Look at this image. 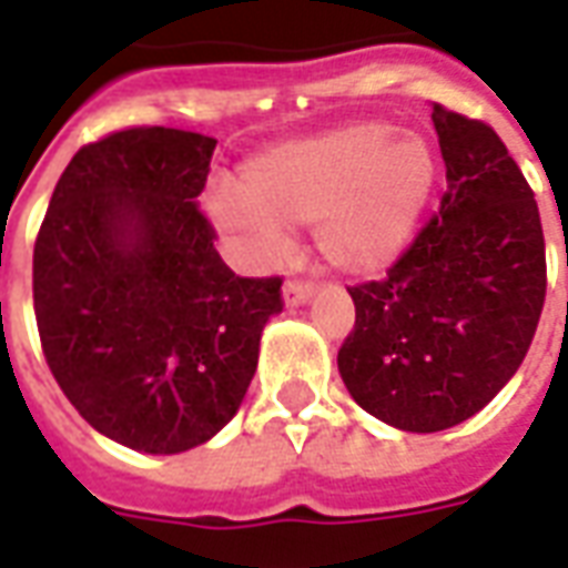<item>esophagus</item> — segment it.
<instances>
[{"mask_svg": "<svg viewBox=\"0 0 568 568\" xmlns=\"http://www.w3.org/2000/svg\"><path fill=\"white\" fill-rule=\"evenodd\" d=\"M310 297H313V285L310 283H285L283 285L285 307H301V304H307Z\"/></svg>", "mask_w": 568, "mask_h": 568, "instance_id": "esophagus-1", "label": "esophagus"}]
</instances>
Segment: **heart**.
<instances>
[{
	"mask_svg": "<svg viewBox=\"0 0 568 568\" xmlns=\"http://www.w3.org/2000/svg\"><path fill=\"white\" fill-rule=\"evenodd\" d=\"M435 179L438 158L426 136L362 121L261 151L243 166V191L215 185L203 206L255 264L283 258L285 227L316 224L322 258L368 276L405 255Z\"/></svg>",
	"mask_w": 568,
	"mask_h": 568,
	"instance_id": "1",
	"label": "heart"
}]
</instances>
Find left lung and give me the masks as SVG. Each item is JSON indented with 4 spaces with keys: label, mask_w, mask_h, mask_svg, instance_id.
<instances>
[{
    "label": "left lung",
    "mask_w": 568,
    "mask_h": 568,
    "mask_svg": "<svg viewBox=\"0 0 568 568\" xmlns=\"http://www.w3.org/2000/svg\"><path fill=\"white\" fill-rule=\"evenodd\" d=\"M447 194L381 283L349 288L356 328L337 353L346 389L402 432L475 417L511 381L545 304L532 191L496 130L432 105Z\"/></svg>",
    "instance_id": "8db88e82"
}]
</instances>
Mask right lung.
Returning a JSON list of instances; mask_svg holds the SVG:
<instances>
[{"label": "right lung", "instance_id": "1", "mask_svg": "<svg viewBox=\"0 0 568 568\" xmlns=\"http://www.w3.org/2000/svg\"><path fill=\"white\" fill-rule=\"evenodd\" d=\"M215 140L133 128L60 175L32 252L48 368L100 435L170 456L206 444L246 398L280 280L236 276L197 206Z\"/></svg>", "mask_w": 568, "mask_h": 568}]
</instances>
